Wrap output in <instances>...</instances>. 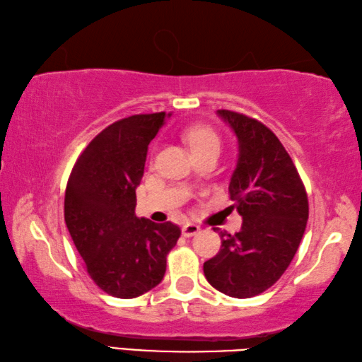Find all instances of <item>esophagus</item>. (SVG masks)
<instances>
[{
    "instance_id": "esophagus-1",
    "label": "esophagus",
    "mask_w": 362,
    "mask_h": 362,
    "mask_svg": "<svg viewBox=\"0 0 362 362\" xmlns=\"http://www.w3.org/2000/svg\"><path fill=\"white\" fill-rule=\"evenodd\" d=\"M201 231V226L196 225V223H185L182 226V235L185 238H189V236H194L198 235V233Z\"/></svg>"
}]
</instances>
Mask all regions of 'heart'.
Returning a JSON list of instances; mask_svg holds the SVG:
<instances>
[{"label": "heart", "mask_w": 362, "mask_h": 362, "mask_svg": "<svg viewBox=\"0 0 362 362\" xmlns=\"http://www.w3.org/2000/svg\"><path fill=\"white\" fill-rule=\"evenodd\" d=\"M185 139L192 150L204 148L207 145H218L217 134L206 126H192L185 131Z\"/></svg>", "instance_id": "1"}]
</instances>
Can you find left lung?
<instances>
[{
    "label": "left lung",
    "instance_id": "1",
    "mask_svg": "<svg viewBox=\"0 0 362 362\" xmlns=\"http://www.w3.org/2000/svg\"><path fill=\"white\" fill-rule=\"evenodd\" d=\"M217 115L240 145L228 192L243 226L236 235L220 231L222 247L204 263V276L225 296L249 298L291 265L306 228L308 196L289 153L265 124L230 110Z\"/></svg>",
    "mask_w": 362,
    "mask_h": 362
}]
</instances>
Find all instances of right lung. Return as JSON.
<instances>
[{
    "mask_svg": "<svg viewBox=\"0 0 362 362\" xmlns=\"http://www.w3.org/2000/svg\"><path fill=\"white\" fill-rule=\"evenodd\" d=\"M164 112L105 127L76 159L65 189V223L89 276L108 296L136 298L161 283L180 228L136 216L148 145Z\"/></svg>",
    "mask_w": 362,
    "mask_h": 362,
    "instance_id": "add662e5",
    "label": "right lung"
}]
</instances>
